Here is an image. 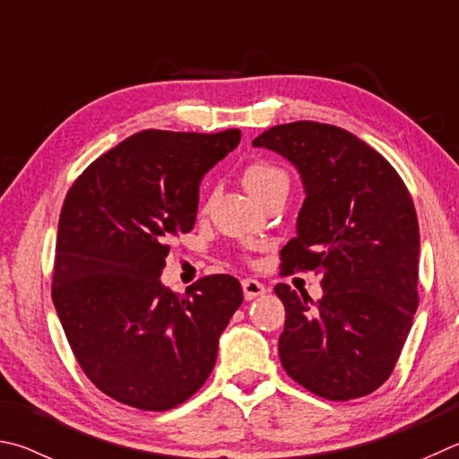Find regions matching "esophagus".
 <instances>
[{
	"label": "esophagus",
	"mask_w": 459,
	"mask_h": 459,
	"mask_svg": "<svg viewBox=\"0 0 459 459\" xmlns=\"http://www.w3.org/2000/svg\"><path fill=\"white\" fill-rule=\"evenodd\" d=\"M242 288H244L246 300H254V299H258V296L266 294V286L258 282V280H252V278H246L242 282Z\"/></svg>",
	"instance_id": "1"
}]
</instances>
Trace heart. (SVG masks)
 Instances as JSON below:
<instances>
[{"label":"heart","mask_w":459,"mask_h":459,"mask_svg":"<svg viewBox=\"0 0 459 459\" xmlns=\"http://www.w3.org/2000/svg\"><path fill=\"white\" fill-rule=\"evenodd\" d=\"M242 181L244 187L255 199H262L266 193L280 187V185H288V175L280 167L268 163V160H252V163L244 167Z\"/></svg>","instance_id":"obj_1"}]
</instances>
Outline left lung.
I'll list each match as a JSON object with an SVG mask.
<instances>
[{
	"label": "left lung",
	"mask_w": 459,
	"mask_h": 459,
	"mask_svg": "<svg viewBox=\"0 0 459 459\" xmlns=\"http://www.w3.org/2000/svg\"><path fill=\"white\" fill-rule=\"evenodd\" d=\"M252 144L290 160L307 195L282 270L323 278L318 302L274 288L286 308L282 367L318 397L368 395L391 377L417 310L413 199L387 159L344 128L299 120Z\"/></svg>",
	"instance_id": "left-lung-1"
}]
</instances>
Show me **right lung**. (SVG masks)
Masks as SVG:
<instances>
[{"label":"right lung","mask_w":459,"mask_h":459,"mask_svg":"<svg viewBox=\"0 0 459 459\" xmlns=\"http://www.w3.org/2000/svg\"><path fill=\"white\" fill-rule=\"evenodd\" d=\"M239 139L238 128L136 133L64 199L52 300L78 365L118 403L167 411L213 371L242 286L215 274L177 294L160 274L169 239L195 225L201 179Z\"/></svg>","instance_id":"add662e5"}]
</instances>
